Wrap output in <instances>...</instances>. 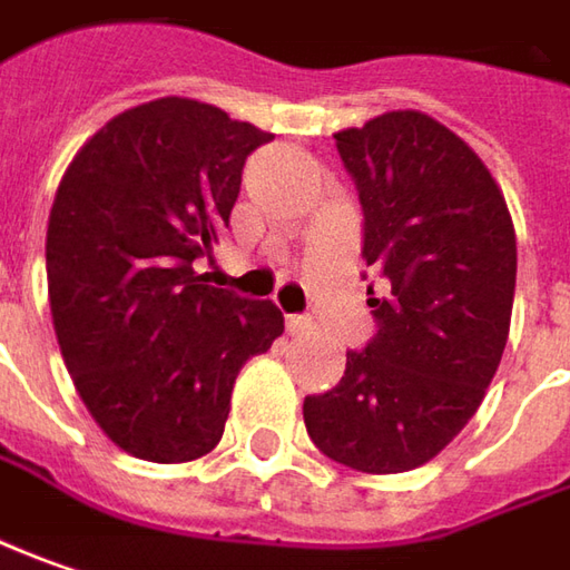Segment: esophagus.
Listing matches in <instances>:
<instances>
[{"label": "esophagus", "mask_w": 570, "mask_h": 570, "mask_svg": "<svg viewBox=\"0 0 570 570\" xmlns=\"http://www.w3.org/2000/svg\"><path fill=\"white\" fill-rule=\"evenodd\" d=\"M286 332L289 334H309L312 318L309 315H286Z\"/></svg>", "instance_id": "1"}]
</instances>
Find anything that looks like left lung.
I'll return each instance as SVG.
<instances>
[{
    "label": "left lung",
    "instance_id": "8db88e82",
    "mask_svg": "<svg viewBox=\"0 0 570 570\" xmlns=\"http://www.w3.org/2000/svg\"><path fill=\"white\" fill-rule=\"evenodd\" d=\"M334 142L363 207V261L389 289H366L376 334L303 417L328 459L392 475L431 462L482 405L508 344L517 236L484 161L428 114H380Z\"/></svg>",
    "mask_w": 570,
    "mask_h": 570
}]
</instances>
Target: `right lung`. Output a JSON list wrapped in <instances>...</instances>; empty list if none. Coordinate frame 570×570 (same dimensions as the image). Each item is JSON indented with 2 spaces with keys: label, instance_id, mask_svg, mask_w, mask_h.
Wrapping results in <instances>:
<instances>
[{
  "label": "right lung",
  "instance_id": "right-lung-1",
  "mask_svg": "<svg viewBox=\"0 0 570 570\" xmlns=\"http://www.w3.org/2000/svg\"><path fill=\"white\" fill-rule=\"evenodd\" d=\"M255 124L194 98L117 114L69 161L47 223V289L66 370L95 424L146 462L219 443L245 360L284 334L271 299L207 284Z\"/></svg>",
  "mask_w": 570,
  "mask_h": 570
}]
</instances>
